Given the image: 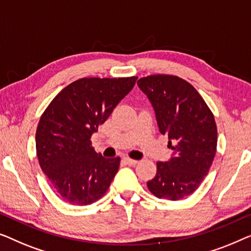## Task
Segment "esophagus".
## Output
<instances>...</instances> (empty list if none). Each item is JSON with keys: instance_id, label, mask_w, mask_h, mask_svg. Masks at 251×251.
Returning a JSON list of instances; mask_svg holds the SVG:
<instances>
[{"instance_id": "34e87169", "label": "esophagus", "mask_w": 251, "mask_h": 251, "mask_svg": "<svg viewBox=\"0 0 251 251\" xmlns=\"http://www.w3.org/2000/svg\"><path fill=\"white\" fill-rule=\"evenodd\" d=\"M124 160H125V162H126L127 165H132V166H134V165L137 164V160H135V159H130V158H128V157L124 158Z\"/></svg>"}]
</instances>
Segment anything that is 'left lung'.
Segmentation results:
<instances>
[{
    "label": "left lung",
    "instance_id": "1",
    "mask_svg": "<svg viewBox=\"0 0 251 251\" xmlns=\"http://www.w3.org/2000/svg\"><path fill=\"white\" fill-rule=\"evenodd\" d=\"M156 112L157 124L174 151L157 162V174L147 183L160 199L179 200L199 188L209 172L217 148V127L202 97L186 80L151 75L137 80Z\"/></svg>",
    "mask_w": 251,
    "mask_h": 251
}]
</instances>
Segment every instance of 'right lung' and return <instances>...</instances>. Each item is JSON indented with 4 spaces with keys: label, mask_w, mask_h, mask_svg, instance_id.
<instances>
[{
    "label": "right lung",
    "mask_w": 251,
    "mask_h": 251,
    "mask_svg": "<svg viewBox=\"0 0 251 251\" xmlns=\"http://www.w3.org/2000/svg\"><path fill=\"white\" fill-rule=\"evenodd\" d=\"M137 77L80 78L66 86L41 116L36 153L54 191L76 206L104 196L121 158H104L92 147V134L135 85Z\"/></svg>",
    "instance_id": "obj_1"
}]
</instances>
